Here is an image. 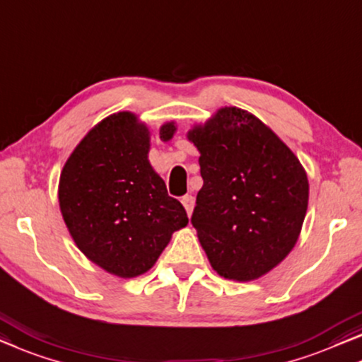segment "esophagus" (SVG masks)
I'll return each instance as SVG.
<instances>
[{"instance_id":"1","label":"esophagus","mask_w":362,"mask_h":362,"mask_svg":"<svg viewBox=\"0 0 362 362\" xmlns=\"http://www.w3.org/2000/svg\"><path fill=\"white\" fill-rule=\"evenodd\" d=\"M181 202H182V206H185V209H186L187 216H191L192 209H194V197L191 196V194H187V196H185V197L181 199Z\"/></svg>"}]
</instances>
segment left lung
I'll list each match as a JSON object with an SVG mask.
<instances>
[{
	"label": "left lung",
	"instance_id": "1",
	"mask_svg": "<svg viewBox=\"0 0 362 362\" xmlns=\"http://www.w3.org/2000/svg\"><path fill=\"white\" fill-rule=\"evenodd\" d=\"M187 139L199 150L204 185L191 223L225 279L253 281L297 243L308 180L297 156L253 114L222 107Z\"/></svg>",
	"mask_w": 362,
	"mask_h": 362
}]
</instances>
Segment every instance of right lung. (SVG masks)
Wrapping results in <instances>:
<instances>
[{"mask_svg": "<svg viewBox=\"0 0 362 362\" xmlns=\"http://www.w3.org/2000/svg\"><path fill=\"white\" fill-rule=\"evenodd\" d=\"M175 130V122L163 124L160 139ZM148 150V127L132 112H117L85 135L60 175V211L71 238L88 259L124 279L148 271L189 222L151 168Z\"/></svg>", "mask_w": 362, "mask_h": 362, "instance_id": "obj_1", "label": "right lung"}]
</instances>
